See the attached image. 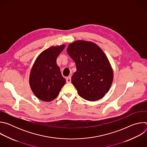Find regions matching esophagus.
<instances>
[{
    "mask_svg": "<svg viewBox=\"0 0 147 147\" xmlns=\"http://www.w3.org/2000/svg\"><path fill=\"white\" fill-rule=\"evenodd\" d=\"M66 82H67V83L71 82V77H70V76H69V77H68L66 78Z\"/></svg>",
    "mask_w": 147,
    "mask_h": 147,
    "instance_id": "34e87169",
    "label": "esophagus"
}]
</instances>
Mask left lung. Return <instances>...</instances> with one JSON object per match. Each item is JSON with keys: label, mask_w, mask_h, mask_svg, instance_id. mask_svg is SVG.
I'll return each mask as SVG.
<instances>
[{"label": "left lung", "mask_w": 147, "mask_h": 147, "mask_svg": "<svg viewBox=\"0 0 147 147\" xmlns=\"http://www.w3.org/2000/svg\"><path fill=\"white\" fill-rule=\"evenodd\" d=\"M67 51L76 63L71 82L78 95L90 101L102 98L109 90L113 78L105 54L95 44L85 40L70 44Z\"/></svg>", "instance_id": "1"}]
</instances>
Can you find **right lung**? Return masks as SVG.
<instances>
[{
	"instance_id": "1",
	"label": "right lung",
	"mask_w": 147,
	"mask_h": 147,
	"mask_svg": "<svg viewBox=\"0 0 147 147\" xmlns=\"http://www.w3.org/2000/svg\"><path fill=\"white\" fill-rule=\"evenodd\" d=\"M65 45L52 47L42 52L36 58L30 76V85L39 99L50 102L55 99L66 83L56 64L59 55Z\"/></svg>"
}]
</instances>
